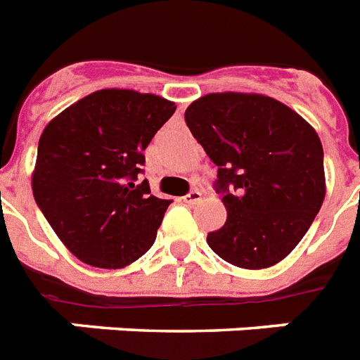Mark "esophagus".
I'll return each instance as SVG.
<instances>
[{
	"label": "esophagus",
	"instance_id": "obj_1",
	"mask_svg": "<svg viewBox=\"0 0 360 360\" xmlns=\"http://www.w3.org/2000/svg\"><path fill=\"white\" fill-rule=\"evenodd\" d=\"M202 200V192L200 191H191L186 196H183V202L188 203V205H192V203H198Z\"/></svg>",
	"mask_w": 360,
	"mask_h": 360
}]
</instances>
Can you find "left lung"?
<instances>
[{"mask_svg":"<svg viewBox=\"0 0 360 360\" xmlns=\"http://www.w3.org/2000/svg\"><path fill=\"white\" fill-rule=\"evenodd\" d=\"M186 127L219 166L214 191L228 211L209 246L231 265L271 267L304 237L325 198L323 147L301 115L271 97L211 93Z\"/></svg>","mask_w":360,"mask_h":360,"instance_id":"8db88e82","label":"left lung"}]
</instances>
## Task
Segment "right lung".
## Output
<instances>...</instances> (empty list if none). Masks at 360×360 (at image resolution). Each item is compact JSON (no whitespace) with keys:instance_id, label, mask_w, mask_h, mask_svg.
Instances as JSON below:
<instances>
[{"instance_id":"add662e5","label":"right lung","mask_w":360,"mask_h":360,"mask_svg":"<svg viewBox=\"0 0 360 360\" xmlns=\"http://www.w3.org/2000/svg\"><path fill=\"white\" fill-rule=\"evenodd\" d=\"M175 104L130 89H101L46 124L33 196L63 245L87 265L120 269L153 246L172 200L151 196L143 149Z\"/></svg>"}]
</instances>
